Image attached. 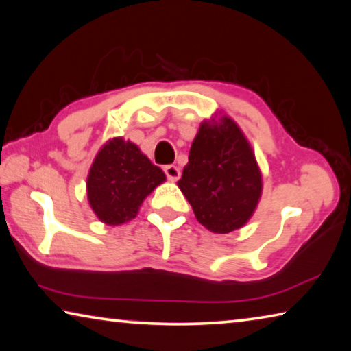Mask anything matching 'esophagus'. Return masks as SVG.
Segmentation results:
<instances>
[{"label": "esophagus", "instance_id": "esophagus-1", "mask_svg": "<svg viewBox=\"0 0 351 351\" xmlns=\"http://www.w3.org/2000/svg\"><path fill=\"white\" fill-rule=\"evenodd\" d=\"M164 173L167 175L170 181H178L181 176V170H180V167H176V165H165Z\"/></svg>", "mask_w": 351, "mask_h": 351}]
</instances>
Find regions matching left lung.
Returning <instances> with one entry per match:
<instances>
[{"label": "left lung", "mask_w": 351, "mask_h": 351, "mask_svg": "<svg viewBox=\"0 0 351 351\" xmlns=\"http://www.w3.org/2000/svg\"><path fill=\"white\" fill-rule=\"evenodd\" d=\"M178 187L210 232L229 234L247 223L263 184L251 144L232 119L201 123Z\"/></svg>", "instance_id": "obj_1"}]
</instances>
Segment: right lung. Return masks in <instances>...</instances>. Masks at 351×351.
I'll list each match as a JSON object with an SVG mask.
<instances>
[{"label": "right lung", "mask_w": 351, "mask_h": 351, "mask_svg": "<svg viewBox=\"0 0 351 351\" xmlns=\"http://www.w3.org/2000/svg\"><path fill=\"white\" fill-rule=\"evenodd\" d=\"M164 181V171L138 145L114 138L94 158L86 180L88 201L100 221L117 226L138 215L142 201Z\"/></svg>", "instance_id": "1"}]
</instances>
